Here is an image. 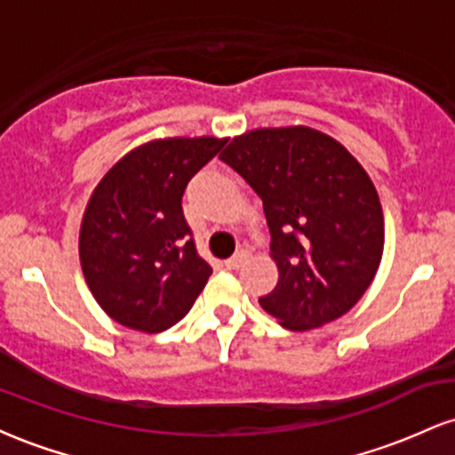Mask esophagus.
Returning <instances> with one entry per match:
<instances>
[{"mask_svg":"<svg viewBox=\"0 0 455 455\" xmlns=\"http://www.w3.org/2000/svg\"><path fill=\"white\" fill-rule=\"evenodd\" d=\"M248 257H250V254L245 252V250H242V252H237L235 257L224 260V267H227V269H239L245 263V260H248Z\"/></svg>","mask_w":455,"mask_h":455,"instance_id":"esophagus-1","label":"esophagus"}]
</instances>
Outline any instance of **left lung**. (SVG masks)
I'll list each match as a JSON object with an SVG mask.
<instances>
[{"label":"left lung","mask_w":455,"mask_h":455,"mask_svg":"<svg viewBox=\"0 0 455 455\" xmlns=\"http://www.w3.org/2000/svg\"><path fill=\"white\" fill-rule=\"evenodd\" d=\"M263 201L278 284L259 304L307 331L347 315L383 257L379 192L351 151L307 126L259 128L220 154Z\"/></svg>","instance_id":"8db88e82"}]
</instances>
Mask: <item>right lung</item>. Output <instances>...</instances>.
I'll return each instance as SVG.
<instances>
[{"mask_svg": "<svg viewBox=\"0 0 455 455\" xmlns=\"http://www.w3.org/2000/svg\"><path fill=\"white\" fill-rule=\"evenodd\" d=\"M224 139H156L115 162L92 192L78 259L92 295L119 325L160 333L188 315L212 267L196 252L181 196Z\"/></svg>", "mask_w": 455, "mask_h": 455, "instance_id": "1", "label": "right lung"}]
</instances>
